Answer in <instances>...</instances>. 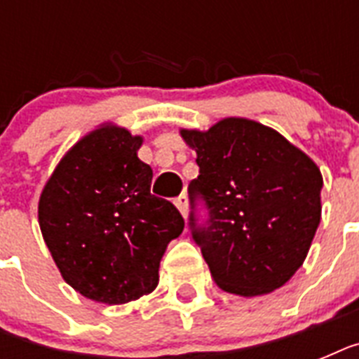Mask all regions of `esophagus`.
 Masks as SVG:
<instances>
[{"instance_id":"1","label":"esophagus","mask_w":359,"mask_h":359,"mask_svg":"<svg viewBox=\"0 0 359 359\" xmlns=\"http://www.w3.org/2000/svg\"><path fill=\"white\" fill-rule=\"evenodd\" d=\"M175 205H177L180 214L186 218V212H188V197H186V194H180V196L175 199Z\"/></svg>"}]
</instances>
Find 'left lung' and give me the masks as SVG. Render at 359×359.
I'll list each match as a JSON object with an SVG mask.
<instances>
[{
  "instance_id": "1",
  "label": "left lung",
  "mask_w": 359,
  "mask_h": 359,
  "mask_svg": "<svg viewBox=\"0 0 359 359\" xmlns=\"http://www.w3.org/2000/svg\"><path fill=\"white\" fill-rule=\"evenodd\" d=\"M180 134L199 165L188 184V225L216 285L240 296L279 289L302 266L320 224L315 162L255 121L229 117Z\"/></svg>"
}]
</instances>
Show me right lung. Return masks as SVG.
Wrapping results in <instances>:
<instances>
[{
	"label": "right lung",
	"mask_w": 359,
	"mask_h": 359,
	"mask_svg": "<svg viewBox=\"0 0 359 359\" xmlns=\"http://www.w3.org/2000/svg\"><path fill=\"white\" fill-rule=\"evenodd\" d=\"M140 135L102 126L76 143L42 190L39 224L67 283L86 298L126 304L156 289L168 244L184 218L151 194Z\"/></svg>",
	"instance_id": "obj_1"
}]
</instances>
